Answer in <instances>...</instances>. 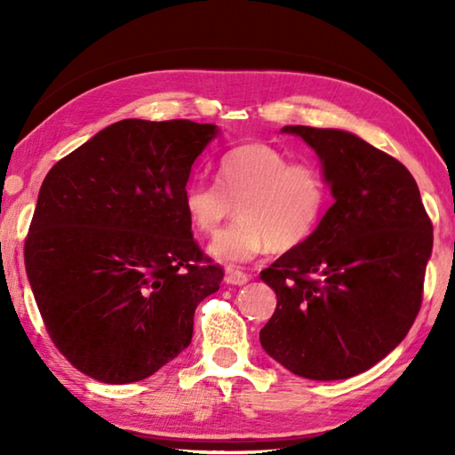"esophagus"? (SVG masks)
Returning a JSON list of instances; mask_svg holds the SVG:
<instances>
[{"label":"esophagus","instance_id":"1","mask_svg":"<svg viewBox=\"0 0 455 455\" xmlns=\"http://www.w3.org/2000/svg\"><path fill=\"white\" fill-rule=\"evenodd\" d=\"M246 281H249V275H244L241 271H235V268H227V273H225V283L227 284H238V287H241V284H244Z\"/></svg>","mask_w":455,"mask_h":455}]
</instances>
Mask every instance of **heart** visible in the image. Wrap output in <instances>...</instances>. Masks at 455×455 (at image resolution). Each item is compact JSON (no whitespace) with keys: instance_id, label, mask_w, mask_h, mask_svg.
Wrapping results in <instances>:
<instances>
[{"instance_id":"heart-1","label":"heart","mask_w":455,"mask_h":455,"mask_svg":"<svg viewBox=\"0 0 455 455\" xmlns=\"http://www.w3.org/2000/svg\"><path fill=\"white\" fill-rule=\"evenodd\" d=\"M219 182L190 180L182 204L200 235H214L238 212L233 227L209 244L225 265H243L268 249L287 252L309 241L329 204V184L317 166L291 163L271 144L252 142L219 160Z\"/></svg>"}]
</instances>
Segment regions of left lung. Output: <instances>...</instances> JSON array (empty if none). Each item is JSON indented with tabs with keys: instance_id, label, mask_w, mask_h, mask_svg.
<instances>
[{
	"instance_id": "1",
	"label": "left lung",
	"mask_w": 455,
	"mask_h": 455,
	"mask_svg": "<svg viewBox=\"0 0 455 455\" xmlns=\"http://www.w3.org/2000/svg\"><path fill=\"white\" fill-rule=\"evenodd\" d=\"M281 132L317 154L333 204L309 241L260 273L276 292L260 345L299 377L347 379L379 363L411 329L434 228L418 182L394 156L347 130Z\"/></svg>"
}]
</instances>
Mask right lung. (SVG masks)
Masks as SVG:
<instances>
[{"label":"right lung","instance_id":"add662e5","mask_svg":"<svg viewBox=\"0 0 455 455\" xmlns=\"http://www.w3.org/2000/svg\"><path fill=\"white\" fill-rule=\"evenodd\" d=\"M219 134L190 120H120L44 179L26 273L52 341L82 373L140 381L190 345L222 268L200 265L182 192Z\"/></svg>","mask_w":455,"mask_h":455}]
</instances>
